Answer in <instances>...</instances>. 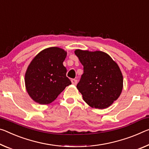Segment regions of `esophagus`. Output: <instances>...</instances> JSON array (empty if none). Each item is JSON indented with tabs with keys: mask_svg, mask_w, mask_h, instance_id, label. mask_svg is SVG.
I'll return each mask as SVG.
<instances>
[{
	"mask_svg": "<svg viewBox=\"0 0 149 149\" xmlns=\"http://www.w3.org/2000/svg\"><path fill=\"white\" fill-rule=\"evenodd\" d=\"M71 81H72V84L73 85H76L77 84V81L76 79H72V80H71Z\"/></svg>",
	"mask_w": 149,
	"mask_h": 149,
	"instance_id": "esophagus-1",
	"label": "esophagus"
}]
</instances>
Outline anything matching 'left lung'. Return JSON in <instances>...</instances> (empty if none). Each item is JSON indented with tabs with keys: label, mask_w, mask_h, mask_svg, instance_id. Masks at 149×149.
Wrapping results in <instances>:
<instances>
[{
	"label": "left lung",
	"mask_w": 149,
	"mask_h": 149,
	"mask_svg": "<svg viewBox=\"0 0 149 149\" xmlns=\"http://www.w3.org/2000/svg\"><path fill=\"white\" fill-rule=\"evenodd\" d=\"M74 52L84 65V74L77 85L83 100L92 108L109 107L119 98L123 87L119 65L104 52L77 49Z\"/></svg>",
	"instance_id": "left-lung-1"
}]
</instances>
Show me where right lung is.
<instances>
[{
	"mask_svg": "<svg viewBox=\"0 0 149 149\" xmlns=\"http://www.w3.org/2000/svg\"><path fill=\"white\" fill-rule=\"evenodd\" d=\"M67 52L58 47H50L37 54L25 73V86L33 101L48 105L56 100L66 87L72 84L66 77L63 65Z\"/></svg>",
	"mask_w": 149,
	"mask_h": 149,
	"instance_id": "1",
	"label": "right lung"
}]
</instances>
